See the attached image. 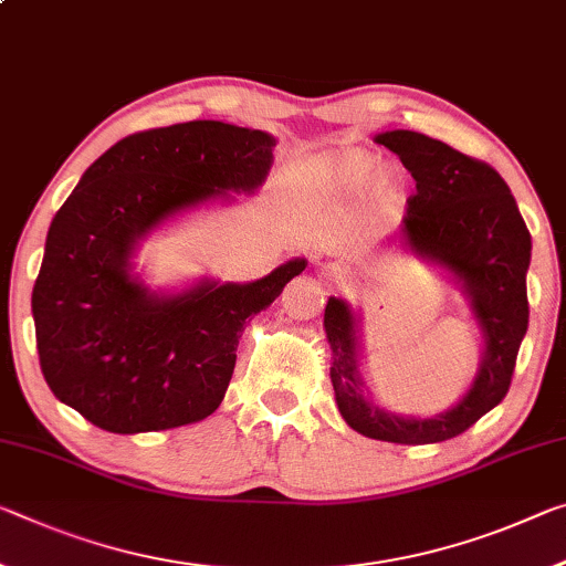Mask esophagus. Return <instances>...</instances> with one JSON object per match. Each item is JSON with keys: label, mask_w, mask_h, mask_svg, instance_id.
Wrapping results in <instances>:
<instances>
[{"label": "esophagus", "mask_w": 566, "mask_h": 566, "mask_svg": "<svg viewBox=\"0 0 566 566\" xmlns=\"http://www.w3.org/2000/svg\"><path fill=\"white\" fill-rule=\"evenodd\" d=\"M322 272H325V276L332 282H343L345 280V269L337 266V264H327L325 269H322Z\"/></svg>", "instance_id": "34e87169"}]
</instances>
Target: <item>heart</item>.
I'll use <instances>...</instances> for the list:
<instances>
[{
    "label": "heart",
    "mask_w": 566,
    "mask_h": 566,
    "mask_svg": "<svg viewBox=\"0 0 566 566\" xmlns=\"http://www.w3.org/2000/svg\"><path fill=\"white\" fill-rule=\"evenodd\" d=\"M378 170V160L370 154H363V150H353V154L337 156L315 168L317 181L332 188V191H357L363 188Z\"/></svg>",
    "instance_id": "obj_1"
}]
</instances>
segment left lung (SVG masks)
I'll use <instances>...</instances> for the list:
<instances>
[{
  "label": "left lung",
  "mask_w": 566,
  "mask_h": 566,
  "mask_svg": "<svg viewBox=\"0 0 566 566\" xmlns=\"http://www.w3.org/2000/svg\"><path fill=\"white\" fill-rule=\"evenodd\" d=\"M416 178L402 219L406 244L441 264L461 282L486 339L476 380L459 406L433 418H400L363 396L357 373L355 315L329 297L325 332L332 349L329 378L347 426L375 441L423 446L461 436L506 398L518 345L528 327L526 269L532 234L496 168L412 130L380 133Z\"/></svg>",
  "instance_id": "1"
}]
</instances>
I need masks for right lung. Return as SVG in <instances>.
<instances>
[{"mask_svg": "<svg viewBox=\"0 0 566 566\" xmlns=\"http://www.w3.org/2000/svg\"><path fill=\"white\" fill-rule=\"evenodd\" d=\"M272 148L264 130L191 120L133 133L85 170L50 223L32 290L40 367L57 400L111 433L199 423L221 406L247 319L307 262L249 284L154 294L130 256L176 213L262 186Z\"/></svg>", "mask_w": 566, "mask_h": 566, "instance_id": "add662e5", "label": "right lung"}]
</instances>
